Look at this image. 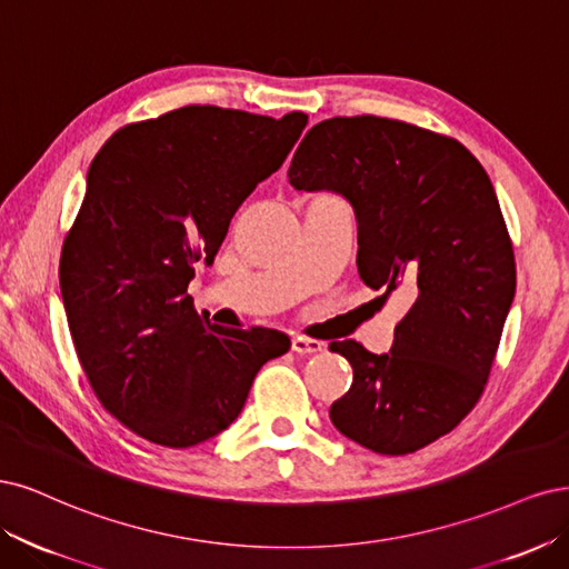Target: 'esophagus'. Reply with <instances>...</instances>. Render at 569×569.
<instances>
[{
    "label": "esophagus",
    "mask_w": 569,
    "mask_h": 569,
    "mask_svg": "<svg viewBox=\"0 0 569 569\" xmlns=\"http://www.w3.org/2000/svg\"><path fill=\"white\" fill-rule=\"evenodd\" d=\"M321 350H323V342H319V340H311V338H305V336L292 338V352H298V355H317Z\"/></svg>",
    "instance_id": "obj_1"
}]
</instances>
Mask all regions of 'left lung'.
Instances as JSON below:
<instances>
[{
    "label": "left lung",
    "mask_w": 569,
    "mask_h": 569,
    "mask_svg": "<svg viewBox=\"0 0 569 569\" xmlns=\"http://www.w3.org/2000/svg\"><path fill=\"white\" fill-rule=\"evenodd\" d=\"M288 181L342 196L357 217L361 281L382 298L401 286L413 296L390 352L331 342L355 371L331 405L333 426L385 456L428 447L480 399L516 298V258L485 168L456 139L357 116L311 127Z\"/></svg>",
    "instance_id": "obj_1"
}]
</instances>
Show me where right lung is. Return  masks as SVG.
Instances as JSON below:
<instances>
[{"mask_svg": "<svg viewBox=\"0 0 569 569\" xmlns=\"http://www.w3.org/2000/svg\"><path fill=\"white\" fill-rule=\"evenodd\" d=\"M305 124L298 111L184 106L122 127L89 164L59 267L68 328L103 409L153 445L187 449L227 430L258 371L290 350L273 328L198 317L187 288Z\"/></svg>", "mask_w": 569, "mask_h": 569, "instance_id": "add662e5", "label": "right lung"}]
</instances>
